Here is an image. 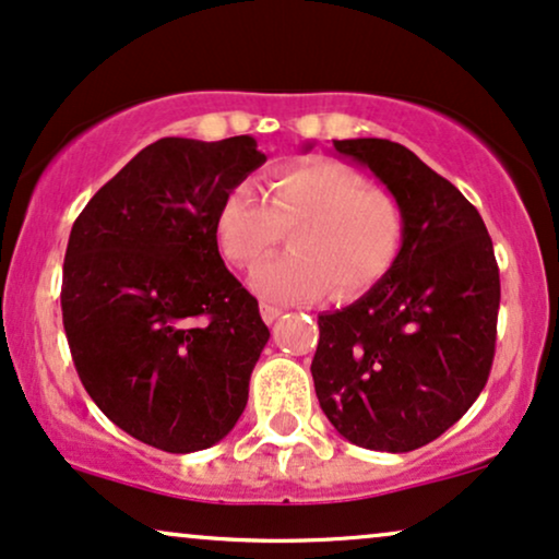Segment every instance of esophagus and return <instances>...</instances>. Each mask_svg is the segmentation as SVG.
Listing matches in <instances>:
<instances>
[{
    "instance_id": "1",
    "label": "esophagus",
    "mask_w": 559,
    "mask_h": 559,
    "mask_svg": "<svg viewBox=\"0 0 559 559\" xmlns=\"http://www.w3.org/2000/svg\"><path fill=\"white\" fill-rule=\"evenodd\" d=\"M259 311H261V319H264L266 323H274L282 316V308H277V306H269V302H261L259 306Z\"/></svg>"
}]
</instances>
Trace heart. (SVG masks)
<instances>
[{"label":"heart","mask_w":559,"mask_h":559,"mask_svg":"<svg viewBox=\"0 0 559 559\" xmlns=\"http://www.w3.org/2000/svg\"><path fill=\"white\" fill-rule=\"evenodd\" d=\"M219 251L240 269L259 264L290 233L293 257L261 264L251 287L272 302L319 300L334 287L347 300L368 293L396 264L406 217L389 191L370 189L349 165L313 160L269 181L266 202L238 186L217 210Z\"/></svg>","instance_id":"b5f03b06"}]
</instances>
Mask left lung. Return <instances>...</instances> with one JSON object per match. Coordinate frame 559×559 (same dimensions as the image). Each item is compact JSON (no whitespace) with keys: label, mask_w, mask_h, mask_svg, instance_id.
Wrapping results in <instances>:
<instances>
[{"label":"left lung","mask_w":559,"mask_h":559,"mask_svg":"<svg viewBox=\"0 0 559 559\" xmlns=\"http://www.w3.org/2000/svg\"><path fill=\"white\" fill-rule=\"evenodd\" d=\"M334 150L399 199L406 236L376 287L319 316L316 396L349 443L415 451L459 423L490 378L500 308L492 238L469 199L404 144L368 136L334 140Z\"/></svg>","instance_id":"1"}]
</instances>
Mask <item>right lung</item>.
<instances>
[{
	"mask_svg": "<svg viewBox=\"0 0 559 559\" xmlns=\"http://www.w3.org/2000/svg\"><path fill=\"white\" fill-rule=\"evenodd\" d=\"M264 160L248 134L165 136L69 233L61 316L80 381L114 425L160 451L215 445L246 409L269 329L219 257L215 219Z\"/></svg>",
	"mask_w": 559,
	"mask_h": 559,
	"instance_id": "add662e5",
	"label": "right lung"
}]
</instances>
